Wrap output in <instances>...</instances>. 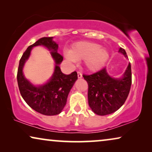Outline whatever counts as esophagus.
Returning a JSON list of instances; mask_svg holds the SVG:
<instances>
[{"label":"esophagus","instance_id":"1","mask_svg":"<svg viewBox=\"0 0 152 152\" xmlns=\"http://www.w3.org/2000/svg\"><path fill=\"white\" fill-rule=\"evenodd\" d=\"M77 77L78 78H82V73L80 71L77 72Z\"/></svg>","mask_w":152,"mask_h":152}]
</instances>
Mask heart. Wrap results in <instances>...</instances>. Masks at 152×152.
Listing matches in <instances>:
<instances>
[{
  "label": "heart",
  "instance_id": "heart-1",
  "mask_svg": "<svg viewBox=\"0 0 152 152\" xmlns=\"http://www.w3.org/2000/svg\"><path fill=\"white\" fill-rule=\"evenodd\" d=\"M64 56L70 63L84 60L88 70L95 71L101 69L109 58L108 51L97 43L80 41L74 43L70 50L64 51Z\"/></svg>",
  "mask_w": 152,
  "mask_h": 152
}]
</instances>
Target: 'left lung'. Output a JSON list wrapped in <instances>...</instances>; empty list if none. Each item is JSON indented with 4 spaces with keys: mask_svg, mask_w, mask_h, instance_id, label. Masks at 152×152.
<instances>
[{
    "mask_svg": "<svg viewBox=\"0 0 152 152\" xmlns=\"http://www.w3.org/2000/svg\"><path fill=\"white\" fill-rule=\"evenodd\" d=\"M119 52L127 57L122 48ZM88 85V104L92 111L99 115H109L120 109L125 102L132 85L131 64L120 79L112 78L103 68L91 75H83Z\"/></svg>",
    "mask_w": 152,
    "mask_h": 152,
    "instance_id": "left-lung-1",
    "label": "left lung"
}]
</instances>
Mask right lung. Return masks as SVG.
Here are the masks:
<instances>
[{
	"label": "right lung",
	"instance_id": "obj_1",
	"mask_svg": "<svg viewBox=\"0 0 152 152\" xmlns=\"http://www.w3.org/2000/svg\"><path fill=\"white\" fill-rule=\"evenodd\" d=\"M53 38L43 37L30 45L20 58L17 72L18 86L22 97L34 111L45 115H55L61 113L67 102L68 93L77 80L76 71L70 75H65L61 71L59 64L63 61V56L57 53L58 45L53 41ZM37 45H43L51 50L56 64L52 78L48 83L40 87L32 85L22 74V68L31 50Z\"/></svg>",
	"mask_w": 152,
	"mask_h": 152
}]
</instances>
